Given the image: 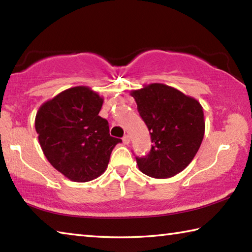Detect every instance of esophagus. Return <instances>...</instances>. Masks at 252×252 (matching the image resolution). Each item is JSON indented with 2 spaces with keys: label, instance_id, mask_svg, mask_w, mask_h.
I'll return each instance as SVG.
<instances>
[{
  "label": "esophagus",
  "instance_id": "obj_1",
  "mask_svg": "<svg viewBox=\"0 0 252 252\" xmlns=\"http://www.w3.org/2000/svg\"><path fill=\"white\" fill-rule=\"evenodd\" d=\"M122 141H123V143H125V144H129L130 143V136L127 135V134H126L122 138Z\"/></svg>",
  "mask_w": 252,
  "mask_h": 252
}]
</instances>
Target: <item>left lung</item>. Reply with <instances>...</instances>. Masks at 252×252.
<instances>
[{
    "mask_svg": "<svg viewBox=\"0 0 252 252\" xmlns=\"http://www.w3.org/2000/svg\"><path fill=\"white\" fill-rule=\"evenodd\" d=\"M130 94L152 142L148 156L135 158L139 169L151 178L176 176L189 165L201 146L206 126L201 104L162 83L146 85Z\"/></svg>",
    "mask_w": 252,
    "mask_h": 252,
    "instance_id": "8db88e82",
    "label": "left lung"
}]
</instances>
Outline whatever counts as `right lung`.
Returning a JSON list of instances; mask_svg holds the SVG:
<instances>
[{"instance_id":"right-lung-1","label":"right lung","mask_w":252,"mask_h":252,"mask_svg":"<svg viewBox=\"0 0 252 252\" xmlns=\"http://www.w3.org/2000/svg\"><path fill=\"white\" fill-rule=\"evenodd\" d=\"M103 99L88 87L59 93L40 106L35 130L46 159L75 182H88L108 167L121 139L110 135L109 123L99 116Z\"/></svg>"}]
</instances>
